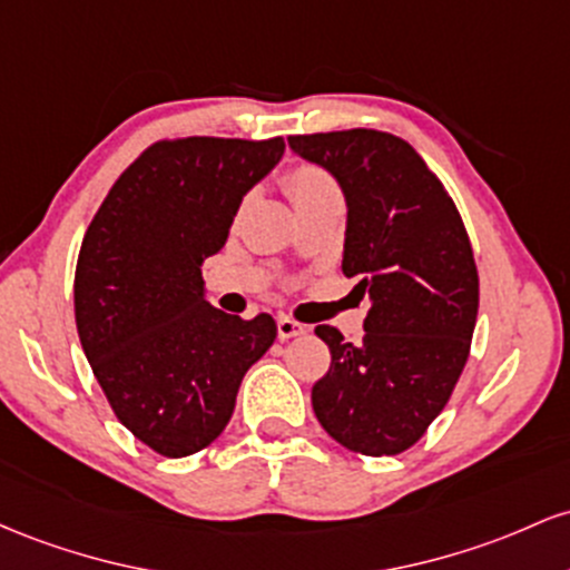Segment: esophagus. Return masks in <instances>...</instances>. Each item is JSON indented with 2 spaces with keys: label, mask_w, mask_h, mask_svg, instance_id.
<instances>
[{
  "label": "esophagus",
  "mask_w": 570,
  "mask_h": 570,
  "mask_svg": "<svg viewBox=\"0 0 570 570\" xmlns=\"http://www.w3.org/2000/svg\"><path fill=\"white\" fill-rule=\"evenodd\" d=\"M277 334H279V338L302 336V334H306V325L296 323V320L287 317V315H279V317H277Z\"/></svg>",
  "instance_id": "obj_1"
}]
</instances>
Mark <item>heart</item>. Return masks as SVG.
I'll return each mask as SVG.
<instances>
[{
  "label": "heart",
  "mask_w": 570,
  "mask_h": 570,
  "mask_svg": "<svg viewBox=\"0 0 570 570\" xmlns=\"http://www.w3.org/2000/svg\"><path fill=\"white\" fill-rule=\"evenodd\" d=\"M285 190L296 209L317 207V204H342V190L334 177L312 164H302L287 171Z\"/></svg>",
  "instance_id": "b5f03b06"
}]
</instances>
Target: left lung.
<instances>
[{
  "label": "left lung",
  "mask_w": 570,
  "mask_h": 570,
  "mask_svg": "<svg viewBox=\"0 0 570 570\" xmlns=\"http://www.w3.org/2000/svg\"><path fill=\"white\" fill-rule=\"evenodd\" d=\"M328 171L347 202L342 272L368 298L363 342L331 325V368L312 409L331 439L368 458L399 455L439 417L469 361L479 277L444 185L393 134L350 129L287 137Z\"/></svg>",
  "instance_id": "1"
}]
</instances>
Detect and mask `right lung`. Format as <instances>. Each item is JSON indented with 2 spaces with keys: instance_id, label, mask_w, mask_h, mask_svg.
<instances>
[{
  "instance_id": "obj_1",
  "label": "right lung",
  "mask_w": 570,
  "mask_h": 570,
  "mask_svg": "<svg viewBox=\"0 0 570 570\" xmlns=\"http://www.w3.org/2000/svg\"><path fill=\"white\" fill-rule=\"evenodd\" d=\"M285 153L283 137H188L150 145L112 185L82 236L75 320L115 417L166 458L220 436L236 393L277 338L272 315L207 304L202 264L239 204Z\"/></svg>"
}]
</instances>
